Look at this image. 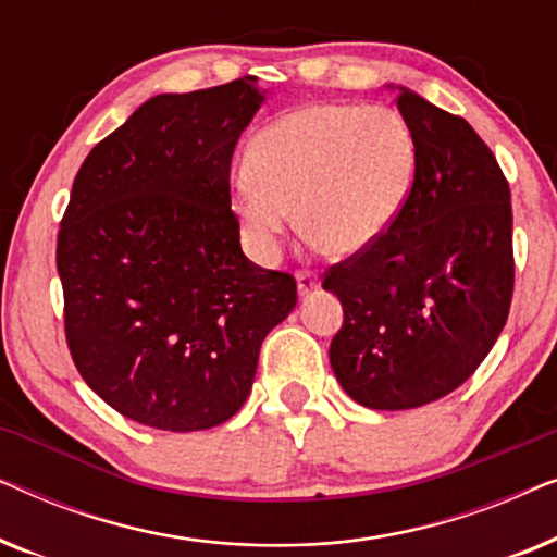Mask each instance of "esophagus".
I'll list each match as a JSON object with an SVG mask.
<instances>
[{
  "instance_id": "esophagus-1",
  "label": "esophagus",
  "mask_w": 557,
  "mask_h": 557,
  "mask_svg": "<svg viewBox=\"0 0 557 557\" xmlns=\"http://www.w3.org/2000/svg\"><path fill=\"white\" fill-rule=\"evenodd\" d=\"M296 288H299L301 299H307L309 294H314L317 288H319L317 273H309V271H299V273H296Z\"/></svg>"
}]
</instances>
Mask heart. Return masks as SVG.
<instances>
[{"label":"heart","mask_w":557,"mask_h":557,"mask_svg":"<svg viewBox=\"0 0 557 557\" xmlns=\"http://www.w3.org/2000/svg\"><path fill=\"white\" fill-rule=\"evenodd\" d=\"M233 182V212L258 261H273L296 220L324 253L357 256L400 215L416 136L387 106L314 103L271 121Z\"/></svg>","instance_id":"obj_1"}]
</instances>
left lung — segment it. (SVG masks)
Wrapping results in <instances>:
<instances>
[{
	"instance_id": "8db88e82",
	"label": "left lung",
	"mask_w": 557,
	"mask_h": 557,
	"mask_svg": "<svg viewBox=\"0 0 557 557\" xmlns=\"http://www.w3.org/2000/svg\"><path fill=\"white\" fill-rule=\"evenodd\" d=\"M387 88L416 136L413 187L383 238L334 265L322 286L345 309L330 347L342 391L364 408L408 410L456 391L505 330L512 205L467 121Z\"/></svg>"
}]
</instances>
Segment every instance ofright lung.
I'll list each match as a JSON object with an SVG mask.
<instances>
[{"label": "right lung", "instance_id": "right-lung-1", "mask_svg": "<svg viewBox=\"0 0 557 557\" xmlns=\"http://www.w3.org/2000/svg\"><path fill=\"white\" fill-rule=\"evenodd\" d=\"M269 90L253 75L162 94L98 141L58 233L65 334L90 391L149 429L225 423L296 281L240 248L231 159Z\"/></svg>", "mask_w": 557, "mask_h": 557}]
</instances>
